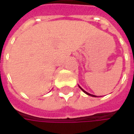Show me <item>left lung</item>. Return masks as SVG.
Instances as JSON below:
<instances>
[{"label": "left lung", "mask_w": 134, "mask_h": 134, "mask_svg": "<svg viewBox=\"0 0 134 134\" xmlns=\"http://www.w3.org/2000/svg\"><path fill=\"white\" fill-rule=\"evenodd\" d=\"M79 88H80L82 89V91H83V92H84V93H85L86 94H88V95H89V96H91V97H96V96H95V95H93V94H89V93H88V92H86V91H85L83 90V89H82V88H81V87H80L79 85Z\"/></svg>", "instance_id": "1"}]
</instances>
